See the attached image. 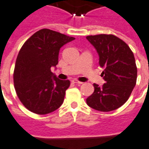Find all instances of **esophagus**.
<instances>
[{"instance_id":"obj_1","label":"esophagus","mask_w":149,"mask_h":149,"mask_svg":"<svg viewBox=\"0 0 149 149\" xmlns=\"http://www.w3.org/2000/svg\"><path fill=\"white\" fill-rule=\"evenodd\" d=\"M72 82L74 83V84H82V82H81V81H79L78 80H77V79H74V80H72Z\"/></svg>"}]
</instances>
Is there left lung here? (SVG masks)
Segmentation results:
<instances>
[{
	"mask_svg": "<svg viewBox=\"0 0 149 149\" xmlns=\"http://www.w3.org/2000/svg\"><path fill=\"white\" fill-rule=\"evenodd\" d=\"M99 55V65L106 83L93 84V93L86 99L87 104L100 112H110L122 106L134 88L137 68L133 52L126 43L112 34L87 36Z\"/></svg>",
	"mask_w": 149,
	"mask_h": 149,
	"instance_id": "8db88e82",
	"label": "left lung"
}]
</instances>
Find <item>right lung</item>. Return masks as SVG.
<instances>
[{"label":"right lung","mask_w":149,"mask_h":149,"mask_svg":"<svg viewBox=\"0 0 149 149\" xmlns=\"http://www.w3.org/2000/svg\"><path fill=\"white\" fill-rule=\"evenodd\" d=\"M75 38L49 29L36 32L24 43L18 53L13 83L17 95L27 109L45 115L61 107L70 81L52 74L58 64L62 46Z\"/></svg>","instance_id":"right-lung-1"}]
</instances>
